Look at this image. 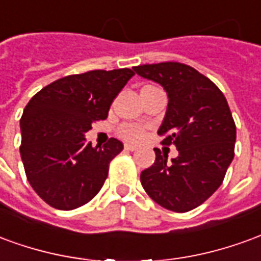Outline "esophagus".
I'll list each match as a JSON object with an SVG mask.
<instances>
[{"label":"esophagus","instance_id":"1","mask_svg":"<svg viewBox=\"0 0 261 261\" xmlns=\"http://www.w3.org/2000/svg\"><path fill=\"white\" fill-rule=\"evenodd\" d=\"M124 148L127 149V151H136L137 145H133V144H125Z\"/></svg>","mask_w":261,"mask_h":261}]
</instances>
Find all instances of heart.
Returning a JSON list of instances; mask_svg holds the SVG:
<instances>
[{
	"label": "heart",
	"instance_id": "obj_1",
	"mask_svg": "<svg viewBox=\"0 0 261 261\" xmlns=\"http://www.w3.org/2000/svg\"><path fill=\"white\" fill-rule=\"evenodd\" d=\"M145 88H152V86H145ZM144 89V88H142ZM119 136L125 141H138L144 136L142 127L137 124H123L119 128Z\"/></svg>",
	"mask_w": 261,
	"mask_h": 261
}]
</instances>
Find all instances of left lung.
<instances>
[{
    "mask_svg": "<svg viewBox=\"0 0 261 261\" xmlns=\"http://www.w3.org/2000/svg\"><path fill=\"white\" fill-rule=\"evenodd\" d=\"M168 92L169 103L158 134L179 156L168 162L155 148V162L141 172V185L153 201L175 213L201 205L224 181L235 155L236 125L219 88L190 65L166 61L134 67Z\"/></svg>",
    "mask_w": 261,
    "mask_h": 261,
    "instance_id": "obj_1",
    "label": "left lung"
}]
</instances>
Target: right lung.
<instances>
[{
    "mask_svg": "<svg viewBox=\"0 0 261 261\" xmlns=\"http://www.w3.org/2000/svg\"><path fill=\"white\" fill-rule=\"evenodd\" d=\"M133 75L130 68L68 75L44 86L26 105L20 156L28 181L48 205L69 211L102 189L123 144L110 138L93 148L84 134L108 117L114 97Z\"/></svg>",
    "mask_w": 261,
    "mask_h": 261,
    "instance_id": "obj_1",
    "label": "right lung"
}]
</instances>
